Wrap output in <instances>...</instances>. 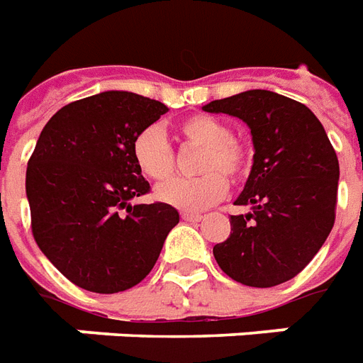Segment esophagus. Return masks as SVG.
Wrapping results in <instances>:
<instances>
[{
  "label": "esophagus",
  "instance_id": "obj_1",
  "mask_svg": "<svg viewBox=\"0 0 363 363\" xmlns=\"http://www.w3.org/2000/svg\"><path fill=\"white\" fill-rule=\"evenodd\" d=\"M182 220H185V222H201L203 216L201 214H193V212H182Z\"/></svg>",
  "mask_w": 363,
  "mask_h": 363
}]
</instances>
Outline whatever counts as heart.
Wrapping results in <instances>:
<instances>
[{
	"label": "heart",
	"mask_w": 363,
	"mask_h": 363,
	"mask_svg": "<svg viewBox=\"0 0 363 363\" xmlns=\"http://www.w3.org/2000/svg\"><path fill=\"white\" fill-rule=\"evenodd\" d=\"M178 135L185 145L201 147L197 178H176L159 185L155 197L179 211L208 208L228 193V179L239 184L250 174L252 151L243 140L231 135L230 126L211 114H193L178 124ZM132 159L138 170L152 179H168L176 170V155L164 132L157 126L143 128L132 140Z\"/></svg>",
	"instance_id": "1"
}]
</instances>
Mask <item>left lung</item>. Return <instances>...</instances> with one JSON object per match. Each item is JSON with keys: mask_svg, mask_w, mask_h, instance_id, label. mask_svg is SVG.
I'll return each mask as SVG.
<instances>
[{"mask_svg": "<svg viewBox=\"0 0 363 363\" xmlns=\"http://www.w3.org/2000/svg\"><path fill=\"white\" fill-rule=\"evenodd\" d=\"M237 116L252 133L255 164L231 216V233L214 245L223 274L249 287H275L298 275L335 223L339 159L315 114L298 101L250 89L204 105Z\"/></svg>", "mask_w": 363, "mask_h": 363, "instance_id": "1", "label": "left lung"}]
</instances>
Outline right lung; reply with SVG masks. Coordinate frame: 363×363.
I'll list each match as a JSON object with an SVG mask.
<instances>
[{
    "label": "right lung",
    "instance_id": "add662e5",
    "mask_svg": "<svg viewBox=\"0 0 363 363\" xmlns=\"http://www.w3.org/2000/svg\"><path fill=\"white\" fill-rule=\"evenodd\" d=\"M164 113L160 101L103 91L65 105L40 133L26 168L32 235L78 287L111 295L138 285L179 222L170 204H130L151 189L132 140Z\"/></svg>",
    "mask_w": 363,
    "mask_h": 363
}]
</instances>
